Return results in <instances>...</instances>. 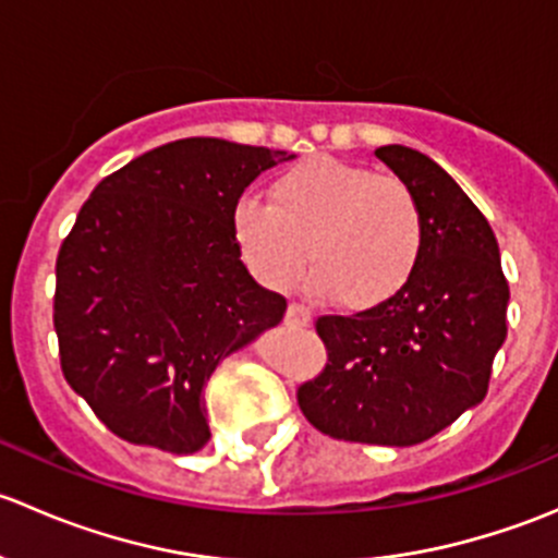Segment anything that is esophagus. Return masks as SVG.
Wrapping results in <instances>:
<instances>
[{
    "mask_svg": "<svg viewBox=\"0 0 558 558\" xmlns=\"http://www.w3.org/2000/svg\"><path fill=\"white\" fill-rule=\"evenodd\" d=\"M313 320V315H311V311H307V307H302V305H289V311H286V324L289 326H307Z\"/></svg>",
    "mask_w": 558,
    "mask_h": 558,
    "instance_id": "34e87169",
    "label": "esophagus"
}]
</instances>
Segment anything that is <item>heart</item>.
Returning <instances> with one entry per match:
<instances>
[{
	"label": "heart",
	"instance_id": "1",
	"mask_svg": "<svg viewBox=\"0 0 558 558\" xmlns=\"http://www.w3.org/2000/svg\"><path fill=\"white\" fill-rule=\"evenodd\" d=\"M234 243L262 283L291 289L311 253L307 286L318 296L367 311L397 296L424 253V218L413 191L369 167L318 156L269 185V205L240 199Z\"/></svg>",
	"mask_w": 558,
	"mask_h": 558
}]
</instances>
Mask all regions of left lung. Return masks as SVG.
Wrapping results in <instances>:
<instances>
[{"label": "left lung", "mask_w": 558, "mask_h": 558, "mask_svg": "<svg viewBox=\"0 0 558 558\" xmlns=\"http://www.w3.org/2000/svg\"><path fill=\"white\" fill-rule=\"evenodd\" d=\"M375 156L418 199L424 253L384 305L315 320L329 362L296 399L324 435L404 448L483 402L508 337L510 289L492 227L451 174L408 145Z\"/></svg>", "instance_id": "1"}]
</instances>
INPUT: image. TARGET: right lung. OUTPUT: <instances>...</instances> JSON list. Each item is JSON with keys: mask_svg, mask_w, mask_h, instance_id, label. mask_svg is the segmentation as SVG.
<instances>
[{"mask_svg": "<svg viewBox=\"0 0 558 558\" xmlns=\"http://www.w3.org/2000/svg\"><path fill=\"white\" fill-rule=\"evenodd\" d=\"M294 154L174 140L105 178L56 258L53 326L66 384L112 435L167 453L210 440L202 388L283 320L234 243L232 210Z\"/></svg>", "mask_w": 558, "mask_h": 558, "instance_id": "add662e5", "label": "right lung"}]
</instances>
